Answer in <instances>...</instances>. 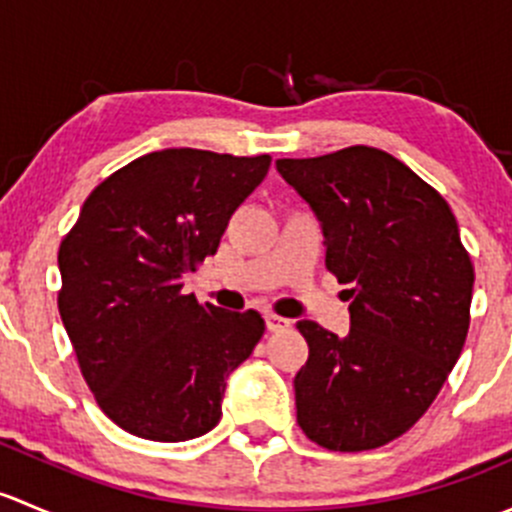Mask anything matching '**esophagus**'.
I'll return each instance as SVG.
<instances>
[{
  "mask_svg": "<svg viewBox=\"0 0 512 512\" xmlns=\"http://www.w3.org/2000/svg\"><path fill=\"white\" fill-rule=\"evenodd\" d=\"M265 322L270 332H282V329L289 327V319L277 317V314H265Z\"/></svg>",
  "mask_w": 512,
  "mask_h": 512,
  "instance_id": "obj_1",
  "label": "esophagus"
}]
</instances>
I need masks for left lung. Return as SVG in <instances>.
I'll return each mask as SVG.
<instances>
[{"instance_id": "left-lung-1", "label": "left lung", "mask_w": 512, "mask_h": 512, "mask_svg": "<svg viewBox=\"0 0 512 512\" xmlns=\"http://www.w3.org/2000/svg\"><path fill=\"white\" fill-rule=\"evenodd\" d=\"M317 218L327 267L349 285V334L302 319L297 421L329 451H369L426 414L461 356L473 265L446 200L389 153L352 146L280 158Z\"/></svg>"}]
</instances>
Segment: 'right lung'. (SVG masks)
<instances>
[{
  "instance_id": "obj_1",
  "label": "right lung",
  "mask_w": 512,
  "mask_h": 512,
  "mask_svg": "<svg viewBox=\"0 0 512 512\" xmlns=\"http://www.w3.org/2000/svg\"><path fill=\"white\" fill-rule=\"evenodd\" d=\"M270 163L198 148L148 153L98 185L61 242V322L98 406L123 431L178 443L218 426L227 376L265 319L203 307L183 280L218 252Z\"/></svg>"
}]
</instances>
